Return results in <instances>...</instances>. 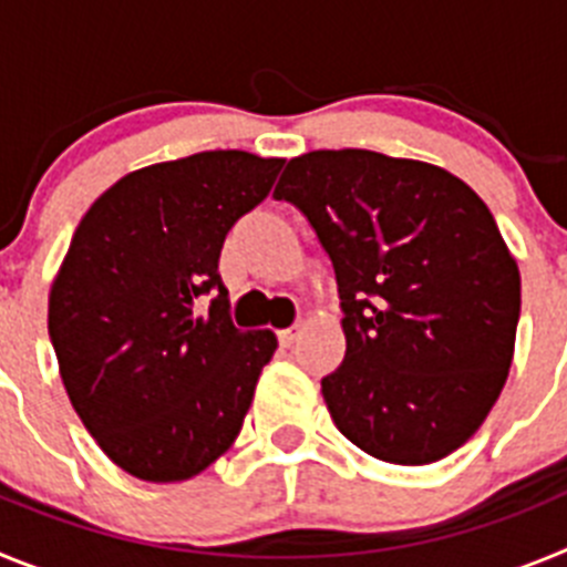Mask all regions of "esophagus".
I'll list each match as a JSON object with an SVG mask.
<instances>
[{"instance_id":"34e87169","label":"esophagus","mask_w":567,"mask_h":567,"mask_svg":"<svg viewBox=\"0 0 567 567\" xmlns=\"http://www.w3.org/2000/svg\"><path fill=\"white\" fill-rule=\"evenodd\" d=\"M298 334H300L298 327H295V329H280V332H278V343L284 346V349H289V346H295Z\"/></svg>"}]
</instances>
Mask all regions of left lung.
Wrapping results in <instances>:
<instances>
[{
  "label": "left lung",
  "instance_id": "8db88e82",
  "mask_svg": "<svg viewBox=\"0 0 567 567\" xmlns=\"http://www.w3.org/2000/svg\"><path fill=\"white\" fill-rule=\"evenodd\" d=\"M292 202L332 258L346 358L320 380L334 425L372 457L443 460L477 432L514 360L519 267L485 202L437 164L315 150Z\"/></svg>",
  "mask_w": 567,
  "mask_h": 567
}]
</instances>
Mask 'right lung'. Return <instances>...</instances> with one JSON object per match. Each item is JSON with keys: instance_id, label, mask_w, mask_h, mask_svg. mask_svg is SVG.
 <instances>
[{"instance_id": "right-lung-1", "label": "right lung", "mask_w": 567, "mask_h": 567, "mask_svg": "<svg viewBox=\"0 0 567 567\" xmlns=\"http://www.w3.org/2000/svg\"><path fill=\"white\" fill-rule=\"evenodd\" d=\"M280 167L244 150L150 164L104 189L73 233L48 332L84 429L133 477L182 483L238 437L278 338L233 327L218 258ZM209 288L210 312L195 316Z\"/></svg>"}]
</instances>
